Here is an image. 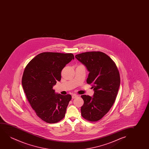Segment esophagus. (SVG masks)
Here are the masks:
<instances>
[{"label":"esophagus","mask_w":149,"mask_h":149,"mask_svg":"<svg viewBox=\"0 0 149 149\" xmlns=\"http://www.w3.org/2000/svg\"><path fill=\"white\" fill-rule=\"evenodd\" d=\"M78 97V95H77L76 94H73V95H72V97L73 99H75V98H77Z\"/></svg>","instance_id":"obj_1"}]
</instances>
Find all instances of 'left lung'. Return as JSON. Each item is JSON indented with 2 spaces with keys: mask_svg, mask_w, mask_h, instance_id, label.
<instances>
[{
  "mask_svg": "<svg viewBox=\"0 0 149 149\" xmlns=\"http://www.w3.org/2000/svg\"><path fill=\"white\" fill-rule=\"evenodd\" d=\"M76 59L89 72L87 83L92 84L93 97H81L84 104L81 116L86 120H99L109 111L116 98L120 86L118 69L111 58L101 52H87L75 55Z\"/></svg>",
  "mask_w": 149,
  "mask_h": 149,
  "instance_id": "obj_1",
  "label": "left lung"
}]
</instances>
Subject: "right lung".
<instances>
[{
	"label": "right lung",
	"instance_id": "right-lung-1",
	"mask_svg": "<svg viewBox=\"0 0 149 149\" xmlns=\"http://www.w3.org/2000/svg\"><path fill=\"white\" fill-rule=\"evenodd\" d=\"M74 56L72 53L43 52L35 56L24 70L22 79L27 100L37 116L48 123L65 116L70 95L56 93L53 86L61 79V71Z\"/></svg>",
	"mask_w": 149,
	"mask_h": 149
}]
</instances>
